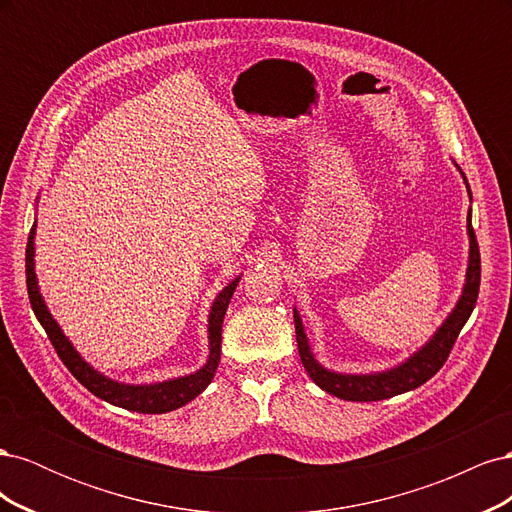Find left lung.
Wrapping results in <instances>:
<instances>
[{
	"label": "left lung",
	"mask_w": 512,
	"mask_h": 512,
	"mask_svg": "<svg viewBox=\"0 0 512 512\" xmlns=\"http://www.w3.org/2000/svg\"><path fill=\"white\" fill-rule=\"evenodd\" d=\"M457 166V164H455ZM459 168V166H457ZM461 173V168H459ZM463 181H466V188L472 200V192L466 175L461 173ZM468 237H470V256H468V271H466V284H463L461 297L453 312L446 316V320L440 324L438 331L429 337L425 346L418 348L412 356L397 367L376 371V374H339V371H331L316 361V356L309 348L307 335L303 329V320L297 309H294V331H297V344L301 363L322 391H327L339 399L346 401H378V399H389L401 393H408L416 386L425 384L431 376H436L444 361L451 354V348L463 324L468 322L472 309L478 299V288H480V252L476 235L472 228V213L468 215Z\"/></svg>",
	"instance_id": "8db88e82"
}]
</instances>
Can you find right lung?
Here are the masks:
<instances>
[{
	"instance_id": "right-lung-1",
	"label": "right lung",
	"mask_w": 512,
	"mask_h": 512,
	"mask_svg": "<svg viewBox=\"0 0 512 512\" xmlns=\"http://www.w3.org/2000/svg\"><path fill=\"white\" fill-rule=\"evenodd\" d=\"M34 237H36V222L32 226V232H29V241H27V254H25V273H27V292H29V301H32V309L38 318V322L44 327L46 335H49L51 344L55 346L59 359L64 361V365L70 369V374L79 380L89 393H94L96 397L108 401V404L126 408L132 412H143V414H164L170 410H177L181 406L188 404L194 397L203 393L207 386L211 384L215 369L220 365V352H222V324H224V314L228 309V303L232 299V292H235L241 275L235 277L218 297H215L211 312H209V359L207 363L200 367L194 374L181 376V378H170L162 382H151V384H126V382H117L113 378H106L100 374L98 369L91 367L83 356L76 352L70 339L61 331L57 320L51 316L49 307H46L40 288H38V277H36V247H34Z\"/></svg>"
}]
</instances>
